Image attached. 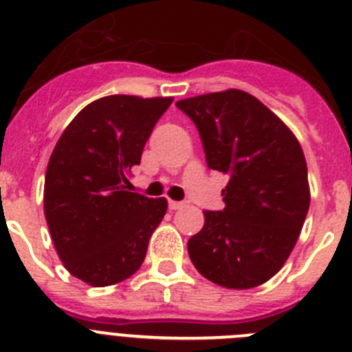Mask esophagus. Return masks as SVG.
<instances>
[{
    "label": "esophagus",
    "mask_w": 352,
    "mask_h": 352,
    "mask_svg": "<svg viewBox=\"0 0 352 352\" xmlns=\"http://www.w3.org/2000/svg\"><path fill=\"white\" fill-rule=\"evenodd\" d=\"M185 206V202H179V201H169V209L170 211H176V209H182Z\"/></svg>",
    "instance_id": "1"
}]
</instances>
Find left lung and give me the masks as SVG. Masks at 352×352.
Segmentation results:
<instances>
[{"instance_id":"8db88e82","label":"left lung","mask_w":352,"mask_h":352,"mask_svg":"<svg viewBox=\"0 0 352 352\" xmlns=\"http://www.w3.org/2000/svg\"><path fill=\"white\" fill-rule=\"evenodd\" d=\"M176 106L197 127L209 169L228 176L225 208L204 211V227L188 241L190 260L214 285H263L288 260L309 211L300 143L243 90L182 99Z\"/></svg>"}]
</instances>
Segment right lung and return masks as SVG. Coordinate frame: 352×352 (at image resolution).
<instances>
[{
	"instance_id": "1",
	"label": "right lung",
	"mask_w": 352,
	"mask_h": 352,
	"mask_svg": "<svg viewBox=\"0 0 352 352\" xmlns=\"http://www.w3.org/2000/svg\"><path fill=\"white\" fill-rule=\"evenodd\" d=\"M173 98L106 96L64 129L45 174V218L60 262L96 288L136 272L167 211L164 197L129 192L125 174Z\"/></svg>"
}]
</instances>
